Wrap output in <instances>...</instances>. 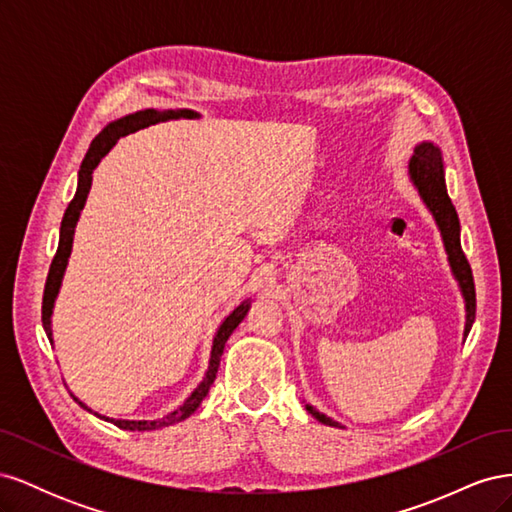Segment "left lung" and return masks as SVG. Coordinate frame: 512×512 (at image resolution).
Masks as SVG:
<instances>
[{"instance_id":"1","label":"left lung","mask_w":512,"mask_h":512,"mask_svg":"<svg viewBox=\"0 0 512 512\" xmlns=\"http://www.w3.org/2000/svg\"><path fill=\"white\" fill-rule=\"evenodd\" d=\"M408 177L414 185V190L421 196L423 205L431 213L433 222H436L440 237L444 243V252L448 267H451V275L459 286V292L463 297V305H466V327H463V337H468L472 322L476 316V292H474V280H472V269L466 260V254L461 250V239H459V218L457 211L448 198L446 192V181H444V160H442V149L433 141H423L414 147L412 158L408 162ZM305 410L312 414L318 423L339 427L344 425L333 421L331 416L322 414L312 404H305Z\"/></svg>"}]
</instances>
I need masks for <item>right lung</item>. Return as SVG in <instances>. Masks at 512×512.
I'll use <instances>...</instances> for the list:
<instances>
[{
    "mask_svg": "<svg viewBox=\"0 0 512 512\" xmlns=\"http://www.w3.org/2000/svg\"><path fill=\"white\" fill-rule=\"evenodd\" d=\"M173 119H200V113L192 111V108H164V111H158V108H143V111L123 115V117H119L111 123H106L102 132L94 138V143H91L89 151L85 153L81 170H79V183H76V194L70 200V205L64 213V220H61L59 247H57V254L51 262V271H49V277H46V286H44L42 327L46 331V337L51 339V344H53V309H55V301L59 297L61 284H64V275H66L68 260H70V254H72L74 230H76V224H79L81 211L87 203L91 181H94V170L98 168L100 160L106 156V153L115 147V143L119 141L121 136H128L132 132H138V130L149 128V126H156V123H162V121H173ZM250 305H252V299L241 301L222 320L218 331H215V335H213L209 365H207L203 380L198 382L196 389L188 397H185L177 408L166 412L164 416H158V418H111V416L94 412L87 404H83L79 397H74V399L79 401L81 408H85L91 414H96L98 418H102V421L113 423L119 429H128V431H153V429H162V427H168V425H175L179 421H185V418L192 416L198 410V406L203 404V399L207 397L211 384L215 380V374H218L220 359H222V352H224L228 337L232 335V331L239 327L241 320L245 318V314L250 312Z\"/></svg>",
    "mask_w": 512,
    "mask_h": 512,
    "instance_id": "obj_1",
    "label": "right lung"
}]
</instances>
